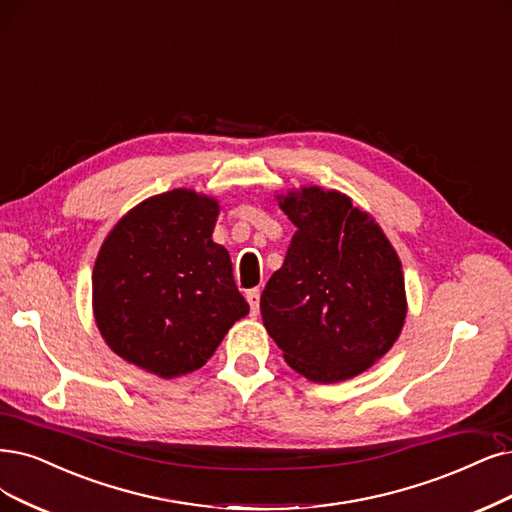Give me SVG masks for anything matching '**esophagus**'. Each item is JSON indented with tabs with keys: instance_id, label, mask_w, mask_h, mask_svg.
Here are the masks:
<instances>
[{
	"instance_id": "34e87169",
	"label": "esophagus",
	"mask_w": 512,
	"mask_h": 512,
	"mask_svg": "<svg viewBox=\"0 0 512 512\" xmlns=\"http://www.w3.org/2000/svg\"><path fill=\"white\" fill-rule=\"evenodd\" d=\"M259 297H261V291H259V289L246 291V301H249L251 314H253V316H257V314H259Z\"/></svg>"
}]
</instances>
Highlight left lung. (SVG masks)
I'll return each mask as SVG.
<instances>
[{"instance_id": "1", "label": "left lung", "mask_w": 512, "mask_h": 512, "mask_svg": "<svg viewBox=\"0 0 512 512\" xmlns=\"http://www.w3.org/2000/svg\"><path fill=\"white\" fill-rule=\"evenodd\" d=\"M278 200L297 232L261 293L263 325L308 380H350L401 335V259L375 219L335 189L310 185Z\"/></svg>"}]
</instances>
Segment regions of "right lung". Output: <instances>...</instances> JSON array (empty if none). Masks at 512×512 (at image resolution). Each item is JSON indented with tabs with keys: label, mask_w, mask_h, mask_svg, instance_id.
I'll list each match as a JSON object with an SVG mask.
<instances>
[{
	"label": "right lung",
	"mask_w": 512,
	"mask_h": 512,
	"mask_svg": "<svg viewBox=\"0 0 512 512\" xmlns=\"http://www.w3.org/2000/svg\"><path fill=\"white\" fill-rule=\"evenodd\" d=\"M219 202L194 189L151 196L105 238L92 310L107 346L164 380L200 369L249 314L232 259L213 242Z\"/></svg>",
	"instance_id": "add662e5"
}]
</instances>
